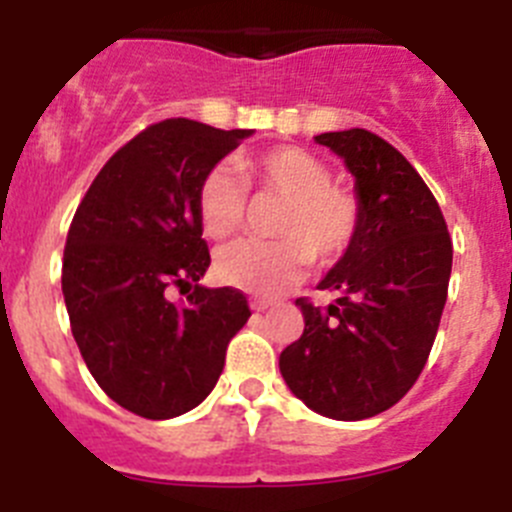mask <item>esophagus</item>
<instances>
[{
    "instance_id": "esophagus-1",
    "label": "esophagus",
    "mask_w": 512,
    "mask_h": 512,
    "mask_svg": "<svg viewBox=\"0 0 512 512\" xmlns=\"http://www.w3.org/2000/svg\"><path fill=\"white\" fill-rule=\"evenodd\" d=\"M248 305H251V310L261 312V310H266V307L274 305V300H269V297H251V300H248Z\"/></svg>"
}]
</instances>
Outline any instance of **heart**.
Returning a JSON list of instances; mask_svg holds the SVG:
<instances>
[{
	"instance_id": "obj_1",
	"label": "heart",
	"mask_w": 512,
	"mask_h": 512,
	"mask_svg": "<svg viewBox=\"0 0 512 512\" xmlns=\"http://www.w3.org/2000/svg\"><path fill=\"white\" fill-rule=\"evenodd\" d=\"M233 166H215L197 192L200 223L212 238H228L246 223L248 187L277 194L274 241H235L217 253L220 279L256 295H277L305 274L310 261L330 264L354 246L364 205L354 189L333 182L323 158L305 148L282 146L248 156Z\"/></svg>"
}]
</instances>
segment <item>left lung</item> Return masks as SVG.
<instances>
[{
    "label": "left lung",
    "mask_w": 512,
    "mask_h": 512,
    "mask_svg": "<svg viewBox=\"0 0 512 512\" xmlns=\"http://www.w3.org/2000/svg\"><path fill=\"white\" fill-rule=\"evenodd\" d=\"M346 161L364 220L318 289L328 307L297 300L305 330L279 356L284 382L333 420L390 410L423 372L449 295L451 235L431 189L410 161L369 130L315 135Z\"/></svg>",
    "instance_id": "1"
}]
</instances>
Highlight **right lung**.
<instances>
[{"label":"right lung","mask_w":512,"mask_h":512,"mask_svg":"<svg viewBox=\"0 0 512 512\" xmlns=\"http://www.w3.org/2000/svg\"><path fill=\"white\" fill-rule=\"evenodd\" d=\"M248 135L156 122L102 166L71 220L61 271L71 333L107 397L140 418L197 408L251 318L243 292L197 284L210 266L197 192ZM171 288L193 292L171 303Z\"/></svg>","instance_id":"obj_1"}]
</instances>
